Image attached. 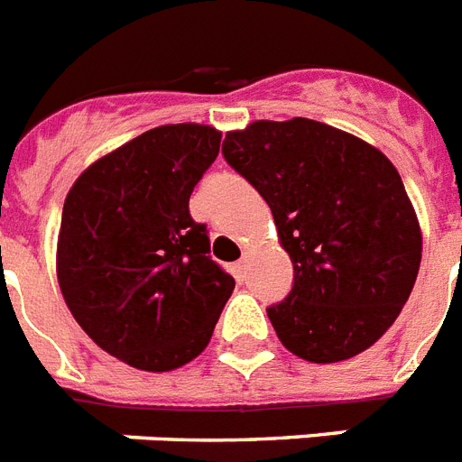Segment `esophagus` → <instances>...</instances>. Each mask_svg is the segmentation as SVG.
I'll return each instance as SVG.
<instances>
[{
	"mask_svg": "<svg viewBox=\"0 0 462 462\" xmlns=\"http://www.w3.org/2000/svg\"><path fill=\"white\" fill-rule=\"evenodd\" d=\"M234 276H236V282H238V283H243L245 279H248V257H241V262H236Z\"/></svg>",
	"mask_w": 462,
	"mask_h": 462,
	"instance_id": "esophagus-1",
	"label": "esophagus"
}]
</instances>
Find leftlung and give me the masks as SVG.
Segmentation results:
<instances>
[{"label": "left lung", "instance_id": "1", "mask_svg": "<svg viewBox=\"0 0 462 462\" xmlns=\"http://www.w3.org/2000/svg\"><path fill=\"white\" fill-rule=\"evenodd\" d=\"M221 152L274 214L293 289L267 308L308 363H341L401 315L422 260L418 214L389 157L322 121H253Z\"/></svg>", "mask_w": 462, "mask_h": 462}]
</instances>
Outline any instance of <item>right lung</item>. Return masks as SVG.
Instances as JSON below:
<instances>
[{"label": "right lung", "mask_w": 462, "mask_h": 462, "mask_svg": "<svg viewBox=\"0 0 462 462\" xmlns=\"http://www.w3.org/2000/svg\"><path fill=\"white\" fill-rule=\"evenodd\" d=\"M219 143L202 124L157 126L92 162L66 195L59 289L85 334L135 370L200 356L234 293L188 212Z\"/></svg>", "instance_id": "right-lung-1"}]
</instances>
